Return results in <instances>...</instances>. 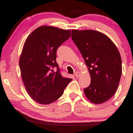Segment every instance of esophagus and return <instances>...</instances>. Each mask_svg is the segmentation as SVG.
<instances>
[{"label": "esophagus", "instance_id": "esophagus-1", "mask_svg": "<svg viewBox=\"0 0 133 133\" xmlns=\"http://www.w3.org/2000/svg\"><path fill=\"white\" fill-rule=\"evenodd\" d=\"M74 75H75V76L76 77H79L80 76H81V73H80V72H79V71H76V72H75V74H74Z\"/></svg>", "mask_w": 133, "mask_h": 133}]
</instances>
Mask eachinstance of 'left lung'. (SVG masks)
I'll return each mask as SVG.
<instances>
[{"label":"left lung","instance_id":"1","mask_svg":"<svg viewBox=\"0 0 133 133\" xmlns=\"http://www.w3.org/2000/svg\"><path fill=\"white\" fill-rule=\"evenodd\" d=\"M75 43L88 66L91 83L84 88L92 103L105 102L114 95L122 74V59L115 44L108 36L94 30H72Z\"/></svg>","mask_w":133,"mask_h":133}]
</instances>
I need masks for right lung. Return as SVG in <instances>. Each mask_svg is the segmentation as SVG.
<instances>
[{
	"label": "right lung",
	"instance_id": "right-lung-1",
	"mask_svg": "<svg viewBox=\"0 0 133 133\" xmlns=\"http://www.w3.org/2000/svg\"><path fill=\"white\" fill-rule=\"evenodd\" d=\"M70 36L71 30L42 26L25 42L19 59L21 77L28 94L37 103L47 105L57 101L72 81L61 75L56 62L58 48Z\"/></svg>",
	"mask_w": 133,
	"mask_h": 133
}]
</instances>
